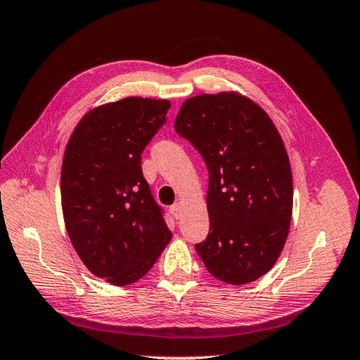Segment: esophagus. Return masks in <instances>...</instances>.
<instances>
[{
  "mask_svg": "<svg viewBox=\"0 0 360 360\" xmlns=\"http://www.w3.org/2000/svg\"><path fill=\"white\" fill-rule=\"evenodd\" d=\"M169 211H172V214L176 217V219H179L181 217V211H182V206L179 205V203H174L172 208H169Z\"/></svg>",
  "mask_w": 360,
  "mask_h": 360,
  "instance_id": "34e87169",
  "label": "esophagus"
}]
</instances>
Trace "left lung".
Here are the masks:
<instances>
[{
  "instance_id": "1",
  "label": "left lung",
  "mask_w": 360,
  "mask_h": 360,
  "mask_svg": "<svg viewBox=\"0 0 360 360\" xmlns=\"http://www.w3.org/2000/svg\"><path fill=\"white\" fill-rule=\"evenodd\" d=\"M174 130L210 172V233L195 245L206 270L227 284L255 281L276 264L290 227L294 186L281 135L236 92L186 100Z\"/></svg>"
}]
</instances>
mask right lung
I'll return each mask as SVG.
<instances>
[{
  "label": "right lung",
  "instance_id": "obj_1",
  "mask_svg": "<svg viewBox=\"0 0 360 360\" xmlns=\"http://www.w3.org/2000/svg\"><path fill=\"white\" fill-rule=\"evenodd\" d=\"M168 100L129 96L90 109L66 144L62 210L72 248L95 276L136 283L172 240L141 169Z\"/></svg>",
  "mask_w": 360,
  "mask_h": 360
}]
</instances>
